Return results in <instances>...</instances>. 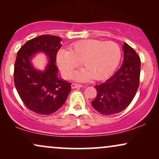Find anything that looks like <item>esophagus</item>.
<instances>
[{
  "label": "esophagus",
  "instance_id": "esophagus-1",
  "mask_svg": "<svg viewBox=\"0 0 159 159\" xmlns=\"http://www.w3.org/2000/svg\"><path fill=\"white\" fill-rule=\"evenodd\" d=\"M71 87H72V89H75V88H80V87H83V85H81V84H72V85H71Z\"/></svg>",
  "mask_w": 159,
  "mask_h": 159
}]
</instances>
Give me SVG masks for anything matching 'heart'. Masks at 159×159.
<instances>
[{
    "instance_id": "1",
    "label": "heart",
    "mask_w": 159,
    "mask_h": 159,
    "mask_svg": "<svg viewBox=\"0 0 159 159\" xmlns=\"http://www.w3.org/2000/svg\"><path fill=\"white\" fill-rule=\"evenodd\" d=\"M120 59L121 49L117 43L98 39L78 41L70 45L69 51L61 50L57 55L58 66L66 78L71 77L81 62L84 68L75 75L79 81L109 77L117 68Z\"/></svg>"
}]
</instances>
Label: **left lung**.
<instances>
[{
	"mask_svg": "<svg viewBox=\"0 0 159 159\" xmlns=\"http://www.w3.org/2000/svg\"><path fill=\"white\" fill-rule=\"evenodd\" d=\"M124 61L120 69L105 83L95 86L97 96L93 107L104 115L117 114L130 105L139 87L140 59L130 45L124 43Z\"/></svg>",
	"mask_w": 159,
	"mask_h": 159,
	"instance_id": "left-lung-1",
	"label": "left lung"
}]
</instances>
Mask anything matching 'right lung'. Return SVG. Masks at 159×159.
<instances>
[{
	"label": "right lung",
	"instance_id": "1",
	"mask_svg": "<svg viewBox=\"0 0 159 159\" xmlns=\"http://www.w3.org/2000/svg\"><path fill=\"white\" fill-rule=\"evenodd\" d=\"M61 38L41 35L27 41L17 53L14 66V84L27 108L39 114L49 115L64 104L71 91V83L57 78L56 57L61 47ZM38 51L49 57L44 72L36 70L30 59Z\"/></svg>",
	"mask_w": 159,
	"mask_h": 159
}]
</instances>
